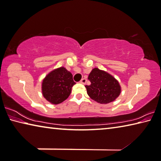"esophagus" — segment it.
<instances>
[{
	"label": "esophagus",
	"instance_id": "obj_1",
	"mask_svg": "<svg viewBox=\"0 0 161 161\" xmlns=\"http://www.w3.org/2000/svg\"><path fill=\"white\" fill-rule=\"evenodd\" d=\"M86 81H87V80H86L85 78H83L81 79L80 81V83H82V84H86Z\"/></svg>",
	"mask_w": 161,
	"mask_h": 161
}]
</instances>
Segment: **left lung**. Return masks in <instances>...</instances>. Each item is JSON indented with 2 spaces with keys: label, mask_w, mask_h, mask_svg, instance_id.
<instances>
[{
  "label": "left lung",
  "mask_w": 161,
  "mask_h": 161,
  "mask_svg": "<svg viewBox=\"0 0 161 161\" xmlns=\"http://www.w3.org/2000/svg\"><path fill=\"white\" fill-rule=\"evenodd\" d=\"M88 78L91 81V85L86 86L87 93L98 103H108L119 96V83L108 73L98 68H94L89 74Z\"/></svg>",
  "instance_id": "1"
}]
</instances>
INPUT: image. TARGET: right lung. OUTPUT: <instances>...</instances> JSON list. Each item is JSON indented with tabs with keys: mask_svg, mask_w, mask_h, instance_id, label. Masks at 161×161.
Here are the masks:
<instances>
[{
	"mask_svg": "<svg viewBox=\"0 0 161 161\" xmlns=\"http://www.w3.org/2000/svg\"><path fill=\"white\" fill-rule=\"evenodd\" d=\"M75 84L72 73L65 68H58L49 73L43 80L42 94L50 103L58 104L68 98Z\"/></svg>",
	"mask_w": 161,
	"mask_h": 161,
	"instance_id": "1",
	"label": "right lung"
}]
</instances>
